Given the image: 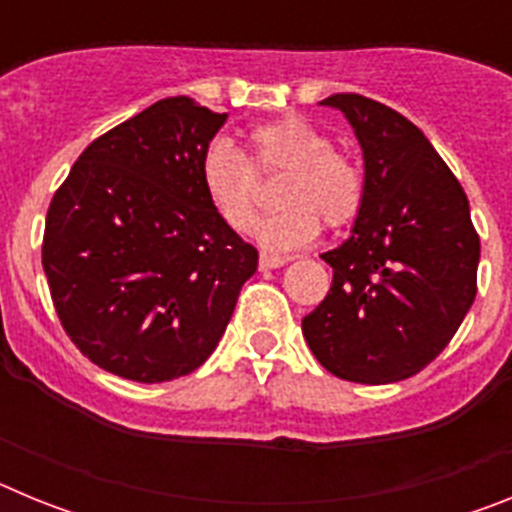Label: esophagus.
<instances>
[{
  "label": "esophagus",
  "mask_w": 512,
  "mask_h": 512,
  "mask_svg": "<svg viewBox=\"0 0 512 512\" xmlns=\"http://www.w3.org/2000/svg\"><path fill=\"white\" fill-rule=\"evenodd\" d=\"M289 261V256H274V253H261V269H277V266H284Z\"/></svg>",
  "instance_id": "esophagus-1"
}]
</instances>
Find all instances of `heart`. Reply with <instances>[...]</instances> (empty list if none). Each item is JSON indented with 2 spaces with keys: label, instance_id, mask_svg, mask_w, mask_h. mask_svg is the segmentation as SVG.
<instances>
[{
  "label": "heart",
  "instance_id": "obj_1",
  "mask_svg": "<svg viewBox=\"0 0 512 512\" xmlns=\"http://www.w3.org/2000/svg\"><path fill=\"white\" fill-rule=\"evenodd\" d=\"M279 207L261 228V241L287 251L310 243L328 228L354 223L366 200V171L356 156L333 148V138L315 122L279 117L248 130L243 153L215 140L202 156L200 182L220 220L235 233H251L259 220V179L279 176Z\"/></svg>",
  "mask_w": 512,
  "mask_h": 512
}]
</instances>
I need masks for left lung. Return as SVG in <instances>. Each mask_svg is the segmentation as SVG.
Here are the masks:
<instances>
[{"instance_id":"left-lung-1","label":"left lung","mask_w":512,"mask_h":512,"mask_svg":"<svg viewBox=\"0 0 512 512\" xmlns=\"http://www.w3.org/2000/svg\"><path fill=\"white\" fill-rule=\"evenodd\" d=\"M364 148L366 200L354 235L323 253L328 295L302 318L315 359L338 379L390 384L449 346L477 297L479 235L469 200L408 117L361 94H333Z\"/></svg>"}]
</instances>
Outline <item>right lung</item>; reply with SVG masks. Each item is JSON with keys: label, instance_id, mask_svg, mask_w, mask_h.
<instances>
[{"label": "right lung", "instance_id": "obj_1", "mask_svg": "<svg viewBox=\"0 0 512 512\" xmlns=\"http://www.w3.org/2000/svg\"><path fill=\"white\" fill-rule=\"evenodd\" d=\"M228 120L166 97L94 138L53 194L43 269L92 364L169 382L215 351L259 251L207 205L200 164Z\"/></svg>", "mask_w": 512, "mask_h": 512}]
</instances>
